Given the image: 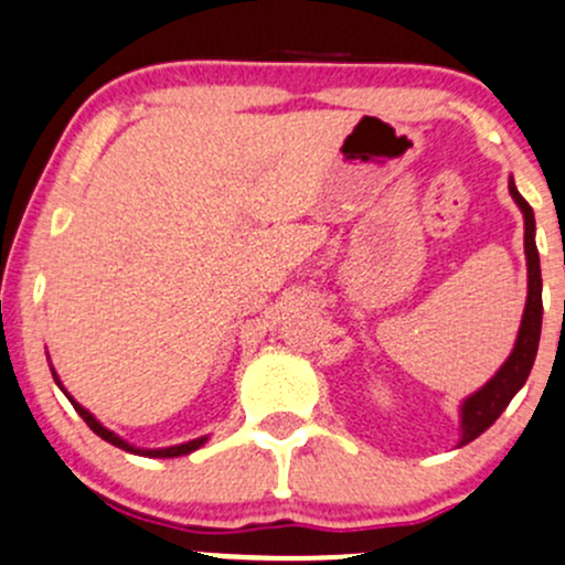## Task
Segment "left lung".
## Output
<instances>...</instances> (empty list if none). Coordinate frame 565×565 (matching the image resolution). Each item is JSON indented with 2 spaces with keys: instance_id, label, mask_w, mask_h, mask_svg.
Returning a JSON list of instances; mask_svg holds the SVG:
<instances>
[{
  "instance_id": "obj_1",
  "label": "left lung",
  "mask_w": 565,
  "mask_h": 565,
  "mask_svg": "<svg viewBox=\"0 0 565 565\" xmlns=\"http://www.w3.org/2000/svg\"><path fill=\"white\" fill-rule=\"evenodd\" d=\"M510 192L514 203L520 206V212L525 216V259H529V302H525L523 324H520L518 343L510 353V359L504 362V367L495 373L480 392L469 396L461 407V445L472 443L480 437L488 426L495 424L501 413L507 411V405L512 402V396L523 388V383L529 381L531 367H534L536 349H539V334H542V268H539V252L534 241V209L529 206L523 195H520L514 182L510 179Z\"/></svg>"
}]
</instances>
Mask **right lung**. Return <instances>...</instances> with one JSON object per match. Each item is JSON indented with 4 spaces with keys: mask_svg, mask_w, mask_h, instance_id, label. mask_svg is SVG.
<instances>
[{
    "mask_svg": "<svg viewBox=\"0 0 565 565\" xmlns=\"http://www.w3.org/2000/svg\"><path fill=\"white\" fill-rule=\"evenodd\" d=\"M53 377H55V373H53ZM55 383H58V377H55ZM58 386H61V383H58ZM66 396H70V394H66ZM70 402H72V405H74V411L79 413V418H83L85 424H88L90 429L98 434V437H102V439H107V443H109V445H115V448H120V450H128V454H136V456H152V458H173V456H184V454H192V450H198V448H201L203 443H206V437H201V439H192V443H184V445H173V448H163V450H139V448H134V445H128L126 439H120V437H117L115 431L104 429V426L98 424V420L93 418V415H90L88 411H85V407H79L77 402L72 399V396H70Z\"/></svg>",
    "mask_w": 565,
    "mask_h": 565,
    "instance_id": "add662e5",
    "label": "right lung"
}]
</instances>
